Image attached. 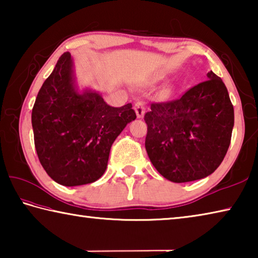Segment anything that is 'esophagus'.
Returning <instances> with one entry per match:
<instances>
[{
    "mask_svg": "<svg viewBox=\"0 0 258 258\" xmlns=\"http://www.w3.org/2000/svg\"><path fill=\"white\" fill-rule=\"evenodd\" d=\"M134 110H135V112H137L138 118H142V117L145 116V112H146V104H145V102H143V101L135 102Z\"/></svg>",
    "mask_w": 258,
    "mask_h": 258,
    "instance_id": "obj_1",
    "label": "esophagus"
}]
</instances>
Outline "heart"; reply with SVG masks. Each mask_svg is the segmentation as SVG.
I'll list each match as a JSON object with an SVG mask.
<instances>
[{"label":"heart","mask_w":258,"mask_h":258,"mask_svg":"<svg viewBox=\"0 0 258 258\" xmlns=\"http://www.w3.org/2000/svg\"><path fill=\"white\" fill-rule=\"evenodd\" d=\"M164 78V74H157V75L154 77V81H159V80H163Z\"/></svg>","instance_id":"heart-1"}]
</instances>
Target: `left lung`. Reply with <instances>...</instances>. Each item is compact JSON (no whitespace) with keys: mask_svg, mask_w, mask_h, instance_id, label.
I'll return each mask as SVG.
<instances>
[{"mask_svg":"<svg viewBox=\"0 0 258 258\" xmlns=\"http://www.w3.org/2000/svg\"><path fill=\"white\" fill-rule=\"evenodd\" d=\"M207 77L181 98L151 103L145 115L147 154L157 171L172 182L211 175L228 152L233 106L223 81L212 71Z\"/></svg>","mask_w":258,"mask_h":258,"instance_id":"left-lung-1","label":"left lung"}]
</instances>
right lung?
I'll return each instance as SVG.
<instances>
[{
	"label": "right lung",
	"instance_id": "obj_1",
	"mask_svg": "<svg viewBox=\"0 0 258 258\" xmlns=\"http://www.w3.org/2000/svg\"><path fill=\"white\" fill-rule=\"evenodd\" d=\"M137 118L132 104L115 108L92 90L78 92L69 52L43 83L32 111L40 163L61 185L89 184L103 175L116 138Z\"/></svg>",
	"mask_w": 258,
	"mask_h": 258
}]
</instances>
